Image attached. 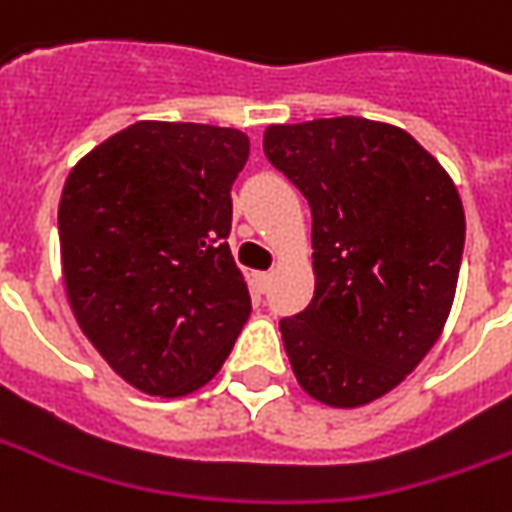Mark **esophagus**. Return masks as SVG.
I'll list each match as a JSON object with an SVG mask.
<instances>
[{
    "label": "esophagus",
    "instance_id": "34e87169",
    "mask_svg": "<svg viewBox=\"0 0 512 512\" xmlns=\"http://www.w3.org/2000/svg\"><path fill=\"white\" fill-rule=\"evenodd\" d=\"M269 285H271V271H257L255 274L257 291H269Z\"/></svg>",
    "mask_w": 512,
    "mask_h": 512
}]
</instances>
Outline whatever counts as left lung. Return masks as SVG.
<instances>
[{
  "label": "left lung",
  "mask_w": 512,
  "mask_h": 512,
  "mask_svg": "<svg viewBox=\"0 0 512 512\" xmlns=\"http://www.w3.org/2000/svg\"><path fill=\"white\" fill-rule=\"evenodd\" d=\"M263 151L308 198L314 300L280 319L300 387L336 409L395 389L440 339L465 246L460 193L403 128L269 125Z\"/></svg>",
  "instance_id": "left-lung-1"
}]
</instances>
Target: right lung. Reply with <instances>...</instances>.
I'll use <instances>...</instances> for the list:
<instances>
[{
    "label": "right lung",
    "mask_w": 512,
    "mask_h": 512,
    "mask_svg": "<svg viewBox=\"0 0 512 512\" xmlns=\"http://www.w3.org/2000/svg\"><path fill=\"white\" fill-rule=\"evenodd\" d=\"M238 128L142 120L72 168L58 238L72 314L111 370L182 398L227 361L252 314L229 252Z\"/></svg>",
    "instance_id": "1"
}]
</instances>
